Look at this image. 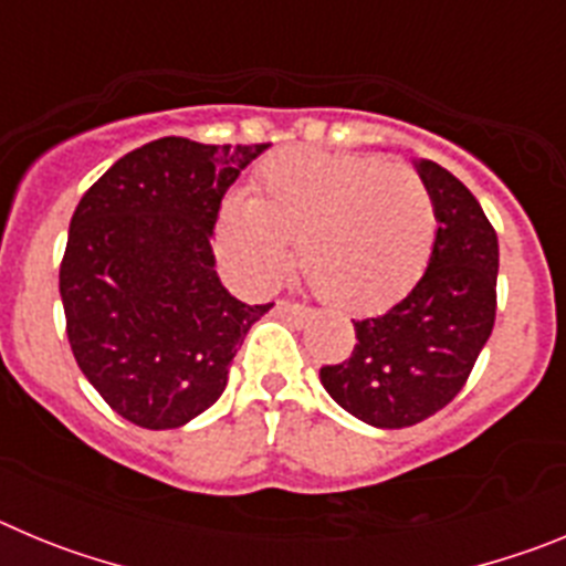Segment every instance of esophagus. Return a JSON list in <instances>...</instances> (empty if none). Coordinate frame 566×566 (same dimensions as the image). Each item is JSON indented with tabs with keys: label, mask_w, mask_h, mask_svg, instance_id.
<instances>
[{
	"label": "esophagus",
	"mask_w": 566,
	"mask_h": 566,
	"mask_svg": "<svg viewBox=\"0 0 566 566\" xmlns=\"http://www.w3.org/2000/svg\"><path fill=\"white\" fill-rule=\"evenodd\" d=\"M274 312H277L280 317H286L289 323H294V326H303V323L312 317V308L297 306V303H286V300H280L277 306H274Z\"/></svg>",
	"instance_id": "obj_1"
}]
</instances>
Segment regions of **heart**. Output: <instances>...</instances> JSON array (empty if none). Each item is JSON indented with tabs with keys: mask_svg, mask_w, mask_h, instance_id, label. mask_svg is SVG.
<instances>
[{
	"mask_svg": "<svg viewBox=\"0 0 566 566\" xmlns=\"http://www.w3.org/2000/svg\"><path fill=\"white\" fill-rule=\"evenodd\" d=\"M297 263L343 312H382L417 286L437 243V207L413 169L374 155L294 147L272 155L249 192L218 209L214 247L249 289Z\"/></svg>",
	"mask_w": 566,
	"mask_h": 566,
	"instance_id": "1",
	"label": "heart"
}]
</instances>
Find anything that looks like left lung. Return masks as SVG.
<instances>
[{"mask_svg":"<svg viewBox=\"0 0 566 566\" xmlns=\"http://www.w3.org/2000/svg\"><path fill=\"white\" fill-rule=\"evenodd\" d=\"M437 207V243L408 297L357 319V345L323 365L328 397L365 424L397 431L433 417L468 382L496 319L499 238L459 178L433 161L413 164Z\"/></svg>","mask_w":566,"mask_h":566,"instance_id":"left-lung-1","label":"left lung"}]
</instances>
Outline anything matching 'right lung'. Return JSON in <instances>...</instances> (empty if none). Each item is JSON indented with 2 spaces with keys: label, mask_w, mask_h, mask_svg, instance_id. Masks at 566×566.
Listing matches in <instances>:
<instances>
[{
  "label": "right lung",
  "mask_w": 566,
  "mask_h": 566,
  "mask_svg": "<svg viewBox=\"0 0 566 566\" xmlns=\"http://www.w3.org/2000/svg\"><path fill=\"white\" fill-rule=\"evenodd\" d=\"M266 147L158 138L118 158L73 212L59 269L70 348L133 424L181 428L218 402L272 308L232 297L212 254L223 195Z\"/></svg>",
  "instance_id": "1"
}]
</instances>
